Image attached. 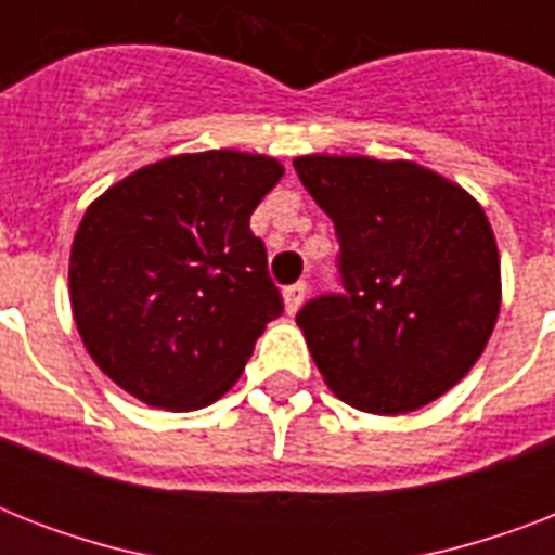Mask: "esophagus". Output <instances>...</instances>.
I'll use <instances>...</instances> for the list:
<instances>
[{
  "label": "esophagus",
  "instance_id": "esophagus-1",
  "mask_svg": "<svg viewBox=\"0 0 555 555\" xmlns=\"http://www.w3.org/2000/svg\"><path fill=\"white\" fill-rule=\"evenodd\" d=\"M305 294H308V285L305 282H296V285H287L285 287V311L287 313H296L299 311V305L305 302Z\"/></svg>",
  "mask_w": 555,
  "mask_h": 555
}]
</instances>
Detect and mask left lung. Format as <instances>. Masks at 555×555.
Masks as SVG:
<instances>
[{"label": "left lung", "mask_w": 555, "mask_h": 555, "mask_svg": "<svg viewBox=\"0 0 555 555\" xmlns=\"http://www.w3.org/2000/svg\"><path fill=\"white\" fill-rule=\"evenodd\" d=\"M294 167L339 238L343 294L296 313L331 391L371 414L447 395L499 320L501 261L481 204L414 160L302 155Z\"/></svg>", "instance_id": "left-lung-1"}]
</instances>
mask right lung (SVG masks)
I'll return each instance as SVG.
<instances>
[{"label": "right lung", "instance_id": "obj_1", "mask_svg": "<svg viewBox=\"0 0 555 555\" xmlns=\"http://www.w3.org/2000/svg\"><path fill=\"white\" fill-rule=\"evenodd\" d=\"M282 176L268 155H176L86 209L68 264L74 322L100 371L141 403L167 412L216 403L285 311L250 230Z\"/></svg>", "mask_w": 555, "mask_h": 555}]
</instances>
